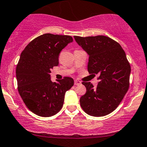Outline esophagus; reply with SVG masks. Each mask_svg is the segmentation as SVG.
<instances>
[{
    "label": "esophagus",
    "mask_w": 147,
    "mask_h": 147,
    "mask_svg": "<svg viewBox=\"0 0 147 147\" xmlns=\"http://www.w3.org/2000/svg\"><path fill=\"white\" fill-rule=\"evenodd\" d=\"M81 82L79 80H75V85H81Z\"/></svg>",
    "instance_id": "obj_1"
}]
</instances>
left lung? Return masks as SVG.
Segmentation results:
<instances>
[{
	"instance_id": "1",
	"label": "left lung",
	"mask_w": 147,
	"mask_h": 147,
	"mask_svg": "<svg viewBox=\"0 0 147 147\" xmlns=\"http://www.w3.org/2000/svg\"><path fill=\"white\" fill-rule=\"evenodd\" d=\"M74 38L89 55L88 72L99 75L97 87L90 82L82 83L86 93L80 98L81 107L91 116L109 115L129 89L131 67L125 51L117 42L102 35Z\"/></svg>"
}]
</instances>
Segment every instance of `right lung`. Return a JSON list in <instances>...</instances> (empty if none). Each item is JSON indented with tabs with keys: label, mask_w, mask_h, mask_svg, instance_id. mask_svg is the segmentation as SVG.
<instances>
[{
	"label": "right lung",
	"mask_w": 147,
	"mask_h": 147,
	"mask_svg": "<svg viewBox=\"0 0 147 147\" xmlns=\"http://www.w3.org/2000/svg\"><path fill=\"white\" fill-rule=\"evenodd\" d=\"M72 41L68 35L44 34L32 40L20 55L16 68L18 92L29 110L38 116L58 113L66 92L73 86L71 77L52 82L50 75L59 64L60 51Z\"/></svg>",
	"instance_id": "right-lung-1"
}]
</instances>
